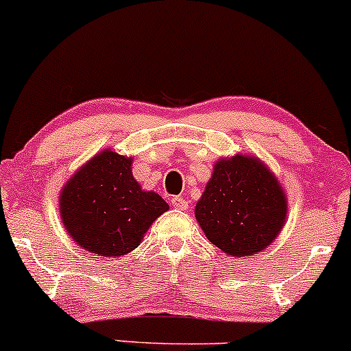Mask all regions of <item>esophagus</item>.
I'll use <instances>...</instances> for the list:
<instances>
[{
    "label": "esophagus",
    "mask_w": 351,
    "mask_h": 351,
    "mask_svg": "<svg viewBox=\"0 0 351 351\" xmlns=\"http://www.w3.org/2000/svg\"><path fill=\"white\" fill-rule=\"evenodd\" d=\"M172 206H174L176 208H179V210H187L189 204H187V200L182 199V197H174V199H172Z\"/></svg>",
    "instance_id": "obj_1"
}]
</instances>
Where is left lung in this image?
Returning <instances> with one entry per match:
<instances>
[{"label":"left lung","mask_w":351,"mask_h":351,"mask_svg":"<svg viewBox=\"0 0 351 351\" xmlns=\"http://www.w3.org/2000/svg\"><path fill=\"white\" fill-rule=\"evenodd\" d=\"M287 194L277 176L250 154L220 157L195 219L206 237L230 257L245 258L278 237L287 222Z\"/></svg>","instance_id":"obj_1"}]
</instances>
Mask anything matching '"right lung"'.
Returning <instances> with one entry per match:
<instances>
[{
  "label": "right lung",
  "mask_w": 351,
  "mask_h": 351,
  "mask_svg": "<svg viewBox=\"0 0 351 351\" xmlns=\"http://www.w3.org/2000/svg\"><path fill=\"white\" fill-rule=\"evenodd\" d=\"M169 204L144 191L132 176V157L111 149L82 164L59 194L62 226L74 243L101 257L128 255Z\"/></svg>",
  "instance_id": "add662e5"
}]
</instances>
